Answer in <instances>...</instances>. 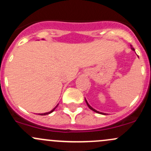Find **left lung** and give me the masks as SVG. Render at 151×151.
Returning <instances> with one entry per match:
<instances>
[{
  "label": "left lung",
  "mask_w": 151,
  "mask_h": 151,
  "mask_svg": "<svg viewBox=\"0 0 151 151\" xmlns=\"http://www.w3.org/2000/svg\"><path fill=\"white\" fill-rule=\"evenodd\" d=\"M132 50H134V48H132ZM85 101H86V104H87V105H88V107H89V108H90V109H91V110L94 111V112H97V113H99V114H103V115H105V114H104V113H102V112H99V111L96 110V109H93V108H92V107H91V106H90V105H89V104H88V101H86V99H85Z\"/></svg>",
  "instance_id": "1"
}]
</instances>
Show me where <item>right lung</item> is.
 Returning <instances> with one entry per match:
<instances>
[{
  "label": "right lung",
  "instance_id": "1",
  "mask_svg": "<svg viewBox=\"0 0 151 151\" xmlns=\"http://www.w3.org/2000/svg\"><path fill=\"white\" fill-rule=\"evenodd\" d=\"M58 105H57V106H55V107L54 108V109H52V110H51V111H50V112H45V113H42V114H40V115H48V114H50V113H51V112H52L53 111L55 110V108L57 107V106H58Z\"/></svg>",
  "mask_w": 151,
  "mask_h": 151
}]
</instances>
